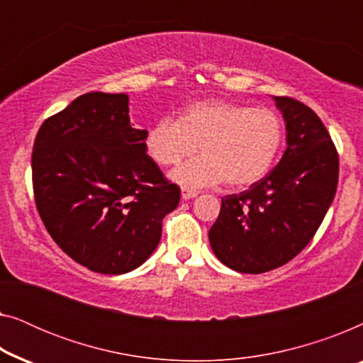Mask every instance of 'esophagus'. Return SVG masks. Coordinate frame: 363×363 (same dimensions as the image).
I'll return each instance as SVG.
<instances>
[{
	"instance_id": "1",
	"label": "esophagus",
	"mask_w": 363,
	"mask_h": 363,
	"mask_svg": "<svg viewBox=\"0 0 363 363\" xmlns=\"http://www.w3.org/2000/svg\"><path fill=\"white\" fill-rule=\"evenodd\" d=\"M196 195H198V191H195V190H186V188H182L183 200H191V198H195Z\"/></svg>"
}]
</instances>
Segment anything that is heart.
<instances>
[{"label": "heart", "mask_w": 363, "mask_h": 363, "mask_svg": "<svg viewBox=\"0 0 363 363\" xmlns=\"http://www.w3.org/2000/svg\"><path fill=\"white\" fill-rule=\"evenodd\" d=\"M145 150L157 165L172 167L203 155L172 172L186 190L225 182L245 188L274 165L284 143V123L271 108L228 101H201L183 108L178 121L163 117L148 127Z\"/></svg>", "instance_id": "heart-1"}]
</instances>
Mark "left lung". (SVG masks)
<instances>
[{
  "mask_svg": "<svg viewBox=\"0 0 363 363\" xmlns=\"http://www.w3.org/2000/svg\"><path fill=\"white\" fill-rule=\"evenodd\" d=\"M274 101L286 121L284 155L250 190L221 198L208 233L218 259L247 274L276 269L309 245L339 182V153L317 113L292 97Z\"/></svg>",
  "mask_w": 363,
  "mask_h": 363,
  "instance_id": "obj_1",
  "label": "left lung"
}]
</instances>
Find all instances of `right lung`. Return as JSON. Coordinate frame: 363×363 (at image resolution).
<instances>
[{
    "instance_id": "1",
    "label": "right lung",
    "mask_w": 363,
    "mask_h": 363,
    "mask_svg": "<svg viewBox=\"0 0 363 363\" xmlns=\"http://www.w3.org/2000/svg\"><path fill=\"white\" fill-rule=\"evenodd\" d=\"M133 128L125 94L89 92L43 122L33 147L39 216L57 246L101 274L135 269L180 203Z\"/></svg>"
}]
</instances>
